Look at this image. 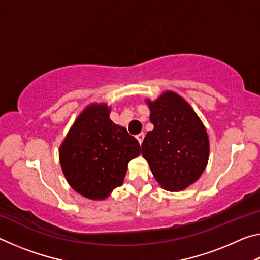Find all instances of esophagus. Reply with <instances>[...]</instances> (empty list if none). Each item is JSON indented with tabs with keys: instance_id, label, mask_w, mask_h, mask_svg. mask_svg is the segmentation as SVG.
<instances>
[{
	"instance_id": "obj_1",
	"label": "esophagus",
	"mask_w": 260,
	"mask_h": 260,
	"mask_svg": "<svg viewBox=\"0 0 260 260\" xmlns=\"http://www.w3.org/2000/svg\"><path fill=\"white\" fill-rule=\"evenodd\" d=\"M136 139H138V141L140 142V144L143 142V139H144V133H140L136 135Z\"/></svg>"
}]
</instances>
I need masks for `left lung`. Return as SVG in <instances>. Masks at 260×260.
<instances>
[{
  "label": "left lung",
  "instance_id": "left-lung-1",
  "mask_svg": "<svg viewBox=\"0 0 260 260\" xmlns=\"http://www.w3.org/2000/svg\"><path fill=\"white\" fill-rule=\"evenodd\" d=\"M147 103L153 129L143 140L142 156L162 188L183 190L199 180L208 164L205 127L190 105L173 91Z\"/></svg>",
  "mask_w": 260,
  "mask_h": 260
}]
</instances>
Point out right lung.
<instances>
[{
  "label": "right lung",
  "instance_id": "right-lung-1",
  "mask_svg": "<svg viewBox=\"0 0 260 260\" xmlns=\"http://www.w3.org/2000/svg\"><path fill=\"white\" fill-rule=\"evenodd\" d=\"M141 147L125 127L113 124L110 108L90 104L74 121L59 148V161L74 190L90 200H104L124 182L129 160Z\"/></svg>",
  "mask_w": 260,
  "mask_h": 260
}]
</instances>
